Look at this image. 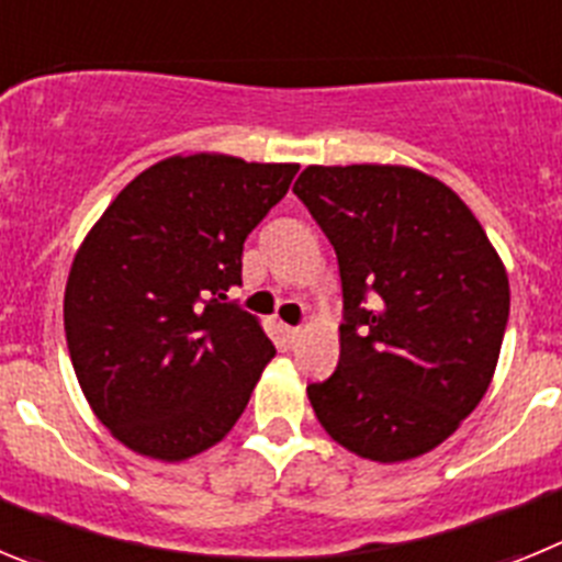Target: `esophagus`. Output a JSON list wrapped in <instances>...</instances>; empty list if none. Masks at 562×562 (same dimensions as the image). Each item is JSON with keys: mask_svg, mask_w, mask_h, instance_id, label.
<instances>
[{"mask_svg": "<svg viewBox=\"0 0 562 562\" xmlns=\"http://www.w3.org/2000/svg\"><path fill=\"white\" fill-rule=\"evenodd\" d=\"M281 335H284V340H286V346H297V340H301V335H304V329H301V326H286V324H281Z\"/></svg>", "mask_w": 562, "mask_h": 562, "instance_id": "obj_1", "label": "esophagus"}]
</instances>
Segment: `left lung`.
I'll return each mask as SVG.
<instances>
[{"mask_svg":"<svg viewBox=\"0 0 562 562\" xmlns=\"http://www.w3.org/2000/svg\"><path fill=\"white\" fill-rule=\"evenodd\" d=\"M292 191L335 247L346 310L337 371L306 389L317 422L360 459L430 453L493 382L504 261L459 193L416 168L310 166Z\"/></svg>","mask_w":562,"mask_h":562,"instance_id":"obj_1","label":"left lung"}]
</instances>
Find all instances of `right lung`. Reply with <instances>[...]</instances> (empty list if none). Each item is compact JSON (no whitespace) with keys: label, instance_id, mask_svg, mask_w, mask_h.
<instances>
[{"label":"right lung","instance_id":"obj_1","mask_svg":"<svg viewBox=\"0 0 562 562\" xmlns=\"http://www.w3.org/2000/svg\"><path fill=\"white\" fill-rule=\"evenodd\" d=\"M295 162L173 154L137 173L78 247L64 331L78 385L114 439L186 461L225 439L276 357L258 317L227 301L252 227Z\"/></svg>","mask_w":562,"mask_h":562}]
</instances>
